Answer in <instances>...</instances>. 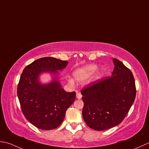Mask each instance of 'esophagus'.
<instances>
[{
	"label": "esophagus",
	"mask_w": 149,
	"mask_h": 149,
	"mask_svg": "<svg viewBox=\"0 0 149 149\" xmlns=\"http://www.w3.org/2000/svg\"><path fill=\"white\" fill-rule=\"evenodd\" d=\"M81 97H82V95H81V94L80 92L77 91V99H81Z\"/></svg>",
	"instance_id": "1"
}]
</instances>
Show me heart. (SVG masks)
<instances>
[{
    "label": "heart",
    "instance_id": "obj_1",
    "mask_svg": "<svg viewBox=\"0 0 149 149\" xmlns=\"http://www.w3.org/2000/svg\"><path fill=\"white\" fill-rule=\"evenodd\" d=\"M98 69V66L94 64H90L85 65L82 68L77 69L73 72V76L76 80L79 81H83L95 73ZM104 72V69H102L98 72V77H102Z\"/></svg>",
    "mask_w": 149,
    "mask_h": 149
}]
</instances>
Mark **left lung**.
Listing matches in <instances>:
<instances>
[{
	"label": "left lung",
	"mask_w": 149,
	"mask_h": 149,
	"mask_svg": "<svg viewBox=\"0 0 149 149\" xmlns=\"http://www.w3.org/2000/svg\"><path fill=\"white\" fill-rule=\"evenodd\" d=\"M111 77L93 81L81 89L82 116L88 127L104 130L123 120L136 98L134 78L129 68L113 58Z\"/></svg>",
	"instance_id": "8db88e82"
}]
</instances>
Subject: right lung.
I'll use <instances>...</instances> for the list:
<instances>
[{
	"label": "right lung",
	"mask_w": 149,
	"mask_h": 149,
	"mask_svg": "<svg viewBox=\"0 0 149 149\" xmlns=\"http://www.w3.org/2000/svg\"><path fill=\"white\" fill-rule=\"evenodd\" d=\"M68 61L44 57L27 65L20 76L17 96L24 116L38 129L51 130L60 125L65 113L76 98V93H68L56 78ZM54 75L52 82L42 84L38 80L43 72Z\"/></svg>",
	"instance_id": "obj_1"
}]
</instances>
